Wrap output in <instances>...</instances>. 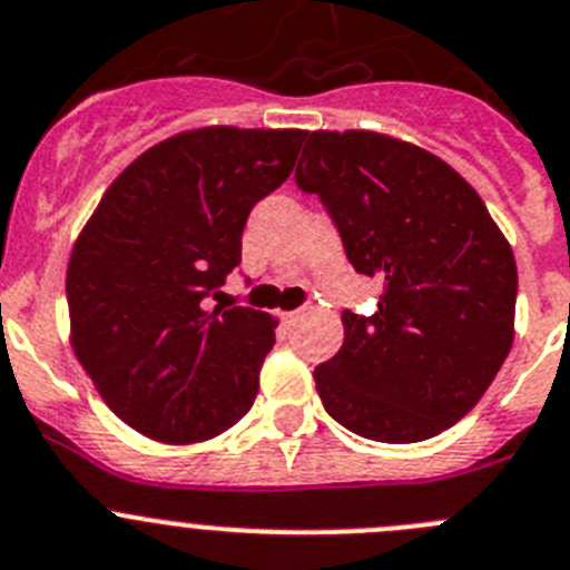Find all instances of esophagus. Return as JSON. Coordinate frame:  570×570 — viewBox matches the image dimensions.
<instances>
[{"mask_svg": "<svg viewBox=\"0 0 570 570\" xmlns=\"http://www.w3.org/2000/svg\"><path fill=\"white\" fill-rule=\"evenodd\" d=\"M301 315H303V309H292V312H284V321H286V323H295L297 317H301Z\"/></svg>", "mask_w": 570, "mask_h": 570, "instance_id": "esophagus-1", "label": "esophagus"}]
</instances>
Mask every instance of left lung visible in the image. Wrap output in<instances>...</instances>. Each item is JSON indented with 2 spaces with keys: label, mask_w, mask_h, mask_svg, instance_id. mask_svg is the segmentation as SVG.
I'll return each instance as SVG.
<instances>
[{
  "label": "left lung",
  "mask_w": 570,
  "mask_h": 570,
  "mask_svg": "<svg viewBox=\"0 0 570 570\" xmlns=\"http://www.w3.org/2000/svg\"><path fill=\"white\" fill-rule=\"evenodd\" d=\"M295 185L332 216L345 258L382 284L374 315L343 312V348L317 365L328 416L413 444L464 419L514 340L518 267L470 183L374 131H306Z\"/></svg>",
  "instance_id": "8db88e82"
}]
</instances>
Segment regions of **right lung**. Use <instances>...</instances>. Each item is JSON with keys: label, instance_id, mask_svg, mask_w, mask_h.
I'll list each match as a JSON object with an SVG mask.
<instances>
[{"label": "right lung", "instance_id": "add662e5", "mask_svg": "<svg viewBox=\"0 0 570 570\" xmlns=\"http://www.w3.org/2000/svg\"><path fill=\"white\" fill-rule=\"evenodd\" d=\"M306 131H185L135 159L72 247V348L106 405L137 433L194 444L253 407L275 321L210 306L242 264V233L286 183Z\"/></svg>", "mask_w": 570, "mask_h": 570}]
</instances>
